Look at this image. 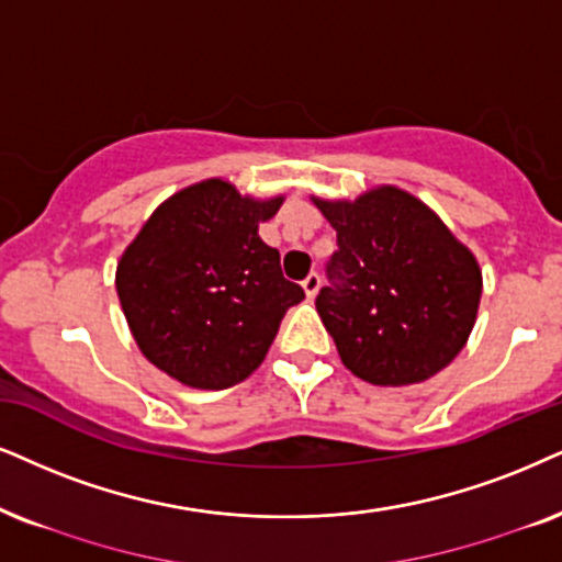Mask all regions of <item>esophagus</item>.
Listing matches in <instances>:
<instances>
[{
  "mask_svg": "<svg viewBox=\"0 0 562 562\" xmlns=\"http://www.w3.org/2000/svg\"><path fill=\"white\" fill-rule=\"evenodd\" d=\"M318 288H322V277H318V272H311V274L305 277V280H303V290H305V295H308V297H316Z\"/></svg>",
  "mask_w": 562,
  "mask_h": 562,
  "instance_id": "obj_1",
  "label": "esophagus"
}]
</instances>
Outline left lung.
Wrapping results in <instances>:
<instances>
[{
    "label": "left lung",
    "instance_id": "1",
    "mask_svg": "<svg viewBox=\"0 0 562 562\" xmlns=\"http://www.w3.org/2000/svg\"><path fill=\"white\" fill-rule=\"evenodd\" d=\"M337 231L316 311L347 371L409 386L443 371L477 322L482 269L428 204L400 187L311 196Z\"/></svg>",
    "mask_w": 562,
    "mask_h": 562
}]
</instances>
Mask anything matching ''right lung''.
Returning <instances> with one entry per match:
<instances>
[{
	"mask_svg": "<svg viewBox=\"0 0 562 562\" xmlns=\"http://www.w3.org/2000/svg\"><path fill=\"white\" fill-rule=\"evenodd\" d=\"M285 196L240 194L207 179L147 217L116 265V293L139 352L191 389H228L267 358L303 288L259 238Z\"/></svg>",
	"mask_w": 562,
	"mask_h": 562,
	"instance_id": "add662e5",
	"label": "right lung"
}]
</instances>
